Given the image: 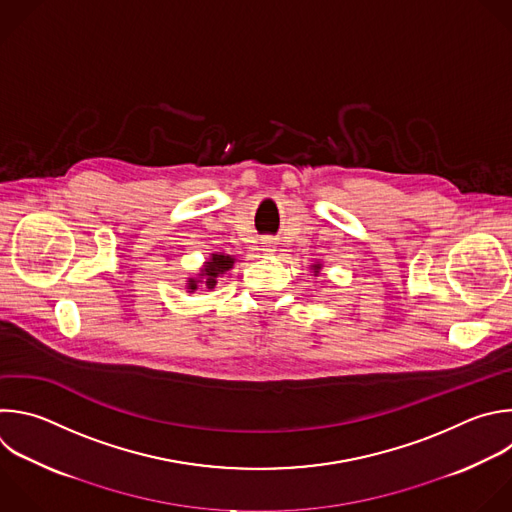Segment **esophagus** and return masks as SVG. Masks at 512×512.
Instances as JSON below:
<instances>
[{
	"label": "esophagus",
	"instance_id": "obj_1",
	"mask_svg": "<svg viewBox=\"0 0 512 512\" xmlns=\"http://www.w3.org/2000/svg\"><path fill=\"white\" fill-rule=\"evenodd\" d=\"M261 251H265V253H273V251H275V241H273L271 237H265V239L261 241Z\"/></svg>",
	"mask_w": 512,
	"mask_h": 512
}]
</instances>
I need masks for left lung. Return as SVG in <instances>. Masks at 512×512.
I'll use <instances>...</instances> for the list:
<instances>
[{
  "instance_id": "1",
  "label": "left lung",
  "mask_w": 512,
  "mask_h": 512,
  "mask_svg": "<svg viewBox=\"0 0 512 512\" xmlns=\"http://www.w3.org/2000/svg\"><path fill=\"white\" fill-rule=\"evenodd\" d=\"M313 267H315L313 271H315V273H319V265H313Z\"/></svg>"
}]
</instances>
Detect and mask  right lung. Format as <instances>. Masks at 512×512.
Returning a JSON list of instances; mask_svg holds the SVG:
<instances>
[{
    "mask_svg": "<svg viewBox=\"0 0 512 512\" xmlns=\"http://www.w3.org/2000/svg\"><path fill=\"white\" fill-rule=\"evenodd\" d=\"M233 263H235V259L229 257V255H213V259L207 261V265H205V269H203V273H201V275L205 277V285H207L209 289H213V287L217 285V277L223 275L225 271H229ZM197 287H199V281L191 279V281H189V289L195 291Z\"/></svg>",
    "mask_w": 512,
    "mask_h": 512,
    "instance_id": "1",
    "label": "right lung"
}]
</instances>
